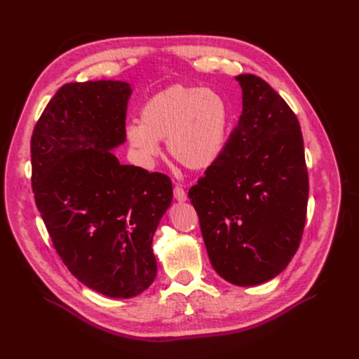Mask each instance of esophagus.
Segmentation results:
<instances>
[{
  "instance_id": "esophagus-1",
  "label": "esophagus",
  "mask_w": 359,
  "mask_h": 359,
  "mask_svg": "<svg viewBox=\"0 0 359 359\" xmlns=\"http://www.w3.org/2000/svg\"><path fill=\"white\" fill-rule=\"evenodd\" d=\"M174 197H175V200L180 201V203H184V201L187 200V194H185L182 187H180V185L175 187V189H174Z\"/></svg>"
}]
</instances>
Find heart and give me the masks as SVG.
Returning a JSON list of instances; mask_svg holds the SVG:
<instances>
[{"mask_svg":"<svg viewBox=\"0 0 359 359\" xmlns=\"http://www.w3.org/2000/svg\"><path fill=\"white\" fill-rule=\"evenodd\" d=\"M229 107L217 92L172 84L153 95L140 111V123L126 126V139L144 165H151L166 140L169 155L190 170L216 163L226 144Z\"/></svg>","mask_w":359,"mask_h":359,"instance_id":"1","label":"heart"}]
</instances>
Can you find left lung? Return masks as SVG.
Returning <instances> with one entry per match:
<instances>
[{"mask_svg": "<svg viewBox=\"0 0 359 359\" xmlns=\"http://www.w3.org/2000/svg\"><path fill=\"white\" fill-rule=\"evenodd\" d=\"M243 112L216 163L189 197L210 263L236 286L264 283L298 250L309 203L299 123L269 83L236 76Z\"/></svg>", "mask_w": 359, "mask_h": 359, "instance_id": "1", "label": "left lung"}]
</instances>
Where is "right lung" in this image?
<instances>
[{
    "label": "right lung",
    "instance_id": "right-lung-1",
    "mask_svg": "<svg viewBox=\"0 0 359 359\" xmlns=\"http://www.w3.org/2000/svg\"><path fill=\"white\" fill-rule=\"evenodd\" d=\"M131 84L67 83L49 100L30 142L36 206L73 275L109 298H133L156 278L151 243L172 203V182L119 163Z\"/></svg>",
    "mask_w": 359,
    "mask_h": 359
}]
</instances>
